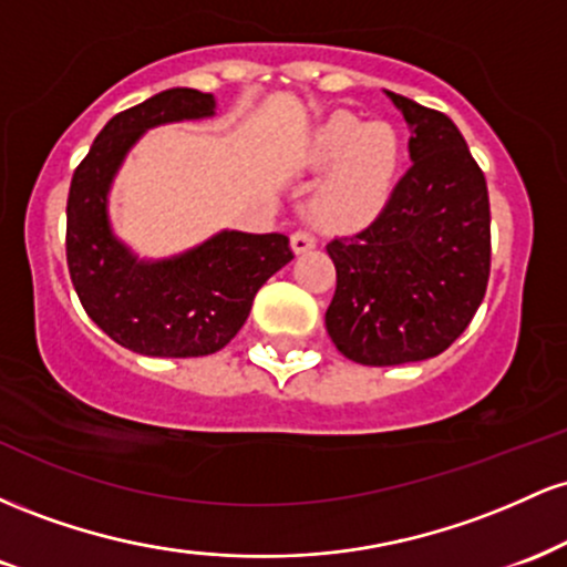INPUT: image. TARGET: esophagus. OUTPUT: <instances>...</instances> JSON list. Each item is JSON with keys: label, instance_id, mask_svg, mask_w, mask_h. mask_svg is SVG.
Here are the masks:
<instances>
[{"label": "esophagus", "instance_id": "esophagus-1", "mask_svg": "<svg viewBox=\"0 0 567 567\" xmlns=\"http://www.w3.org/2000/svg\"><path fill=\"white\" fill-rule=\"evenodd\" d=\"M315 245H317V239H315V234H309V231H292V237H290V247H292V252H309V250H315Z\"/></svg>", "mask_w": 567, "mask_h": 567}]
</instances>
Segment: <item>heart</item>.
Returning a JSON list of instances; mask_svg holds the SVG:
<instances>
[{"instance_id": "heart-1", "label": "heart", "mask_w": 567, "mask_h": 567, "mask_svg": "<svg viewBox=\"0 0 567 567\" xmlns=\"http://www.w3.org/2000/svg\"><path fill=\"white\" fill-rule=\"evenodd\" d=\"M400 141L386 122H360L336 114L315 130L309 141V165L324 175L317 192V218L330 229L365 224L381 210L392 192Z\"/></svg>"}]
</instances>
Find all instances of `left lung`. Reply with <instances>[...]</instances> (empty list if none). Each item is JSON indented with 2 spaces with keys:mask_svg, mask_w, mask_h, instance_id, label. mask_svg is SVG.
Returning a JSON list of instances; mask_svg holds the SVG:
<instances>
[{
  "mask_svg": "<svg viewBox=\"0 0 567 567\" xmlns=\"http://www.w3.org/2000/svg\"><path fill=\"white\" fill-rule=\"evenodd\" d=\"M386 95L410 127L413 165L368 229L328 245L336 296L324 328L343 357L373 368L442 354L491 275V202L464 135L451 116Z\"/></svg>",
  "mask_w": 567,
  "mask_h": 567,
  "instance_id": "obj_1",
  "label": "left lung"
}]
</instances>
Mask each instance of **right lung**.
Listing matches in <instances>:
<instances>
[{"instance_id": "right-lung-1", "label": "right lung", "mask_w": 567, "mask_h": 567, "mask_svg": "<svg viewBox=\"0 0 567 567\" xmlns=\"http://www.w3.org/2000/svg\"><path fill=\"white\" fill-rule=\"evenodd\" d=\"M210 116L213 93L162 90L109 120L71 178V282L90 320L135 354H216L239 333L266 279L292 261L285 234L220 229L171 258H141L114 234L109 194L130 148L152 127Z\"/></svg>"}]
</instances>
